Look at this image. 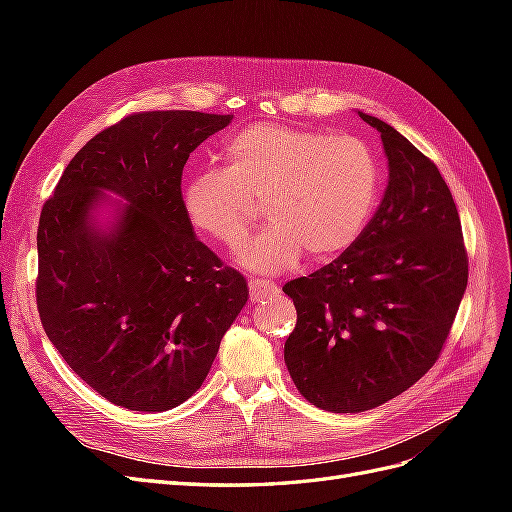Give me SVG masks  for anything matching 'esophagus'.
Returning <instances> with one entry per match:
<instances>
[{
  "mask_svg": "<svg viewBox=\"0 0 512 512\" xmlns=\"http://www.w3.org/2000/svg\"><path fill=\"white\" fill-rule=\"evenodd\" d=\"M277 292V286L265 282V280H252L250 282V301L252 303H258L265 297H269V294H275Z\"/></svg>",
  "mask_w": 512,
  "mask_h": 512,
  "instance_id": "esophagus-1",
  "label": "esophagus"
}]
</instances>
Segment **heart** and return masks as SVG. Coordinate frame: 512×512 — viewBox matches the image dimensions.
Masks as SVG:
<instances>
[{
	"mask_svg": "<svg viewBox=\"0 0 512 512\" xmlns=\"http://www.w3.org/2000/svg\"><path fill=\"white\" fill-rule=\"evenodd\" d=\"M224 168H200L183 185L190 224L237 250L262 203L271 226L239 254L260 275L307 256L331 260L363 235L378 205L380 166L363 138L256 123L228 138Z\"/></svg>",
	"mask_w": 512,
	"mask_h": 512,
	"instance_id": "obj_1",
	"label": "heart"
}]
</instances>
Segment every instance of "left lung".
Segmentation results:
<instances>
[{"label": "left lung", "mask_w": 512, "mask_h": 512, "mask_svg": "<svg viewBox=\"0 0 512 512\" xmlns=\"http://www.w3.org/2000/svg\"><path fill=\"white\" fill-rule=\"evenodd\" d=\"M389 185L374 218L331 265L284 286L297 327L284 361L322 410L365 412L408 391L438 361L468 286L455 200L438 166L389 123Z\"/></svg>", "instance_id": "1"}]
</instances>
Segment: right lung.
<instances>
[{
  "instance_id": "right-lung-1",
  "label": "right lung",
  "mask_w": 512,
  "mask_h": 512,
  "mask_svg": "<svg viewBox=\"0 0 512 512\" xmlns=\"http://www.w3.org/2000/svg\"><path fill=\"white\" fill-rule=\"evenodd\" d=\"M230 121L196 111L121 119L76 153L42 207V327L115 406L164 412L190 399L250 297L243 275L196 239L181 200L190 153Z\"/></svg>"
}]
</instances>
